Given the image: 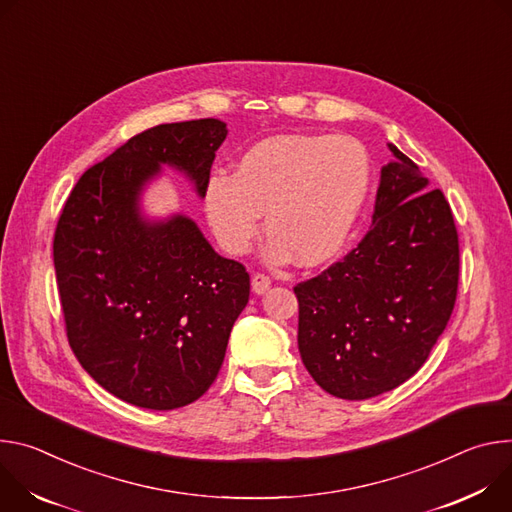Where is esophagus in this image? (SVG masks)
<instances>
[{
    "label": "esophagus",
    "instance_id": "34e87169",
    "mask_svg": "<svg viewBox=\"0 0 512 512\" xmlns=\"http://www.w3.org/2000/svg\"><path fill=\"white\" fill-rule=\"evenodd\" d=\"M270 289V278L266 274H254L252 276V291L256 295H264Z\"/></svg>",
    "mask_w": 512,
    "mask_h": 512
}]
</instances>
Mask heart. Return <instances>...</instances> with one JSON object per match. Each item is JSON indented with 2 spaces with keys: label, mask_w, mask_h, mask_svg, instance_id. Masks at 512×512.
Here are the masks:
<instances>
[{
  "label": "heart",
  "mask_w": 512,
  "mask_h": 512,
  "mask_svg": "<svg viewBox=\"0 0 512 512\" xmlns=\"http://www.w3.org/2000/svg\"><path fill=\"white\" fill-rule=\"evenodd\" d=\"M372 164L352 136H272L236 162L234 177L207 181L203 211L219 248L242 256L260 234L262 215L274 264L317 266L348 244L368 201Z\"/></svg>",
  "instance_id": "b5f03b06"
}]
</instances>
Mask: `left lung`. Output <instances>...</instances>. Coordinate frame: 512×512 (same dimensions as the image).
Wrapping results in <instances>:
<instances>
[{
  "label": "left lung",
  "instance_id": "1",
  "mask_svg": "<svg viewBox=\"0 0 512 512\" xmlns=\"http://www.w3.org/2000/svg\"><path fill=\"white\" fill-rule=\"evenodd\" d=\"M372 227L342 262L295 287L299 352L346 401L401 386L429 358L458 295L460 244L439 189L390 144Z\"/></svg>",
  "mask_w": 512,
  "mask_h": 512
}]
</instances>
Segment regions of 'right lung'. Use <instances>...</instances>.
I'll use <instances>...</instances> for the list:
<instances>
[{"label":"right lung","instance_id":"1","mask_svg":"<svg viewBox=\"0 0 512 512\" xmlns=\"http://www.w3.org/2000/svg\"><path fill=\"white\" fill-rule=\"evenodd\" d=\"M223 122L150 128L91 166L56 225L52 256L67 337L87 374L152 411L207 392L250 297L246 268L183 213L150 217L144 191L175 168L203 199Z\"/></svg>","mask_w":512,"mask_h":512}]
</instances>
